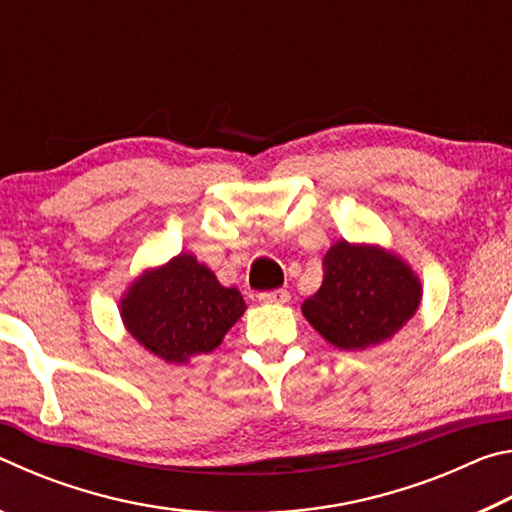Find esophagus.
<instances>
[{
    "label": "esophagus",
    "mask_w": 512,
    "mask_h": 512,
    "mask_svg": "<svg viewBox=\"0 0 512 512\" xmlns=\"http://www.w3.org/2000/svg\"><path fill=\"white\" fill-rule=\"evenodd\" d=\"M257 298L259 302H266V305H284V302H289V291L287 289L262 291Z\"/></svg>",
    "instance_id": "34e87169"
}]
</instances>
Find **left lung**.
I'll return each mask as SVG.
<instances>
[{"label":"left lung","mask_w":512,"mask_h":512,"mask_svg":"<svg viewBox=\"0 0 512 512\" xmlns=\"http://www.w3.org/2000/svg\"><path fill=\"white\" fill-rule=\"evenodd\" d=\"M420 298L418 277L400 257L336 241L323 259V284L302 302V314L336 348L366 350L402 329Z\"/></svg>","instance_id":"obj_1"}]
</instances>
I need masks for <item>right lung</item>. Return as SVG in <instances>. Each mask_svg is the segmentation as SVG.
<instances>
[{
  "mask_svg": "<svg viewBox=\"0 0 512 512\" xmlns=\"http://www.w3.org/2000/svg\"><path fill=\"white\" fill-rule=\"evenodd\" d=\"M244 309L237 289L223 287L210 268L185 253L142 275L121 300L131 336L169 363L212 352Z\"/></svg>",
  "mask_w": 512,
  "mask_h": 512,
  "instance_id": "1",
  "label": "right lung"
}]
</instances>
